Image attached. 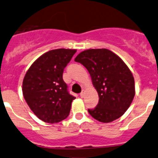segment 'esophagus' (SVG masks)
<instances>
[{"label": "esophagus", "instance_id": "obj_1", "mask_svg": "<svg viewBox=\"0 0 158 158\" xmlns=\"http://www.w3.org/2000/svg\"><path fill=\"white\" fill-rule=\"evenodd\" d=\"M84 93H85V90L82 89V92H81V93H80V94H79V95H80V96H81V97H82V98L84 96Z\"/></svg>", "mask_w": 158, "mask_h": 158}]
</instances>
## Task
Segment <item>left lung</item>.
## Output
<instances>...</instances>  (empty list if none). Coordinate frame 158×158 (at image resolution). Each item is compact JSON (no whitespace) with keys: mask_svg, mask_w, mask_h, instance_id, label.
I'll use <instances>...</instances> for the list:
<instances>
[{"mask_svg":"<svg viewBox=\"0 0 158 158\" xmlns=\"http://www.w3.org/2000/svg\"><path fill=\"white\" fill-rule=\"evenodd\" d=\"M75 61L87 69L99 95L97 106L89 109V113L102 123L120 118L135 95L134 76L124 62L106 48L85 50Z\"/></svg>","mask_w":158,"mask_h":158,"instance_id":"1","label":"left lung"}]
</instances>
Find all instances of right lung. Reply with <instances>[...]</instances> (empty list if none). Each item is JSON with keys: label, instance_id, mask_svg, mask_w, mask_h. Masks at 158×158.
I'll return each instance as SVG.
<instances>
[{"label": "right lung", "instance_id": "obj_1", "mask_svg": "<svg viewBox=\"0 0 158 158\" xmlns=\"http://www.w3.org/2000/svg\"><path fill=\"white\" fill-rule=\"evenodd\" d=\"M75 49L51 50L34 62L24 76L22 92L31 110L45 123H56L69 114L72 96L62 74Z\"/></svg>", "mask_w": 158, "mask_h": 158}]
</instances>
